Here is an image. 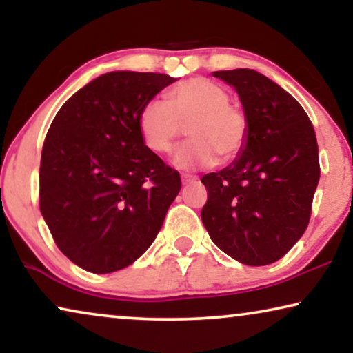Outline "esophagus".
<instances>
[{
  "mask_svg": "<svg viewBox=\"0 0 353 353\" xmlns=\"http://www.w3.org/2000/svg\"><path fill=\"white\" fill-rule=\"evenodd\" d=\"M181 180H183V185H190V183L197 181V180H199V178H197L196 175H188V173H183Z\"/></svg>",
  "mask_w": 353,
  "mask_h": 353,
  "instance_id": "1",
  "label": "esophagus"
}]
</instances>
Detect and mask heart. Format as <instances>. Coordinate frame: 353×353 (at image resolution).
<instances>
[{"label": "heart", "mask_w": 353, "mask_h": 353, "mask_svg": "<svg viewBox=\"0 0 353 353\" xmlns=\"http://www.w3.org/2000/svg\"><path fill=\"white\" fill-rule=\"evenodd\" d=\"M188 123L191 139L176 149L173 162L183 170L209 167L238 157L249 133L248 115L230 103L223 86L204 77L185 80L167 90L165 103L151 99L139 109L138 133L144 146L167 154Z\"/></svg>", "instance_id": "b5f03b06"}]
</instances>
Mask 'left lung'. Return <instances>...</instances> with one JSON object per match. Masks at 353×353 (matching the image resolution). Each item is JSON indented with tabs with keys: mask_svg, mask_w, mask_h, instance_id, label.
<instances>
[{
	"mask_svg": "<svg viewBox=\"0 0 353 353\" xmlns=\"http://www.w3.org/2000/svg\"><path fill=\"white\" fill-rule=\"evenodd\" d=\"M214 77L238 91L249 133L230 167L202 176V223L230 257L270 265L291 250L310 221L320 180L315 130L302 105L259 72L219 70Z\"/></svg>",
	"mask_w": 353,
	"mask_h": 353,
	"instance_id": "1",
	"label": "left lung"
}]
</instances>
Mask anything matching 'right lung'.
<instances>
[{
    "label": "right lung",
    "mask_w": 353,
    "mask_h": 353,
    "mask_svg": "<svg viewBox=\"0 0 353 353\" xmlns=\"http://www.w3.org/2000/svg\"><path fill=\"white\" fill-rule=\"evenodd\" d=\"M175 81L109 72L64 103L40 163V210L61 252L91 273H112L146 252L181 188L180 173L144 146L139 109Z\"/></svg>",
    "instance_id": "1"
}]
</instances>
